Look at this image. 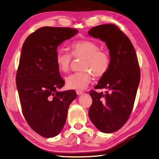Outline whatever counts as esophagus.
Instances as JSON below:
<instances>
[{
  "instance_id": "esophagus-1",
  "label": "esophagus",
  "mask_w": 159,
  "mask_h": 159,
  "mask_svg": "<svg viewBox=\"0 0 159 159\" xmlns=\"http://www.w3.org/2000/svg\"><path fill=\"white\" fill-rule=\"evenodd\" d=\"M76 94L78 95H82V94H83V91H80V90H76Z\"/></svg>"
}]
</instances>
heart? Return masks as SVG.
<instances>
[{
	"label": "heart",
	"instance_id": "b5f03b06",
	"mask_svg": "<svg viewBox=\"0 0 159 159\" xmlns=\"http://www.w3.org/2000/svg\"><path fill=\"white\" fill-rule=\"evenodd\" d=\"M71 54L74 58L82 59L80 71L68 76L66 84L71 89L87 88L92 79V73L95 77L104 75L109 67L110 58L107 52L101 50L99 45L90 40H80L70 46ZM70 53L63 50L57 51L56 63L58 70L63 73L69 71L72 63Z\"/></svg>",
	"mask_w": 159,
	"mask_h": 159
}]
</instances>
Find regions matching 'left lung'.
Here are the masks:
<instances>
[{
    "mask_svg": "<svg viewBox=\"0 0 159 159\" xmlns=\"http://www.w3.org/2000/svg\"><path fill=\"white\" fill-rule=\"evenodd\" d=\"M88 33L105 42L110 55L109 69L95 87L107 91L89 92L93 103L89 116L101 132L112 133L125 124L132 113L140 79L139 64L132 42L114 24L94 27Z\"/></svg>",
    "mask_w": 159,
    "mask_h": 159,
    "instance_id": "8db88e82",
    "label": "left lung"
}]
</instances>
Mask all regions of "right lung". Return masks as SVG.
Instances as JSON below:
<instances>
[{
    "label": "right lung",
    "mask_w": 159,
    "mask_h": 159,
    "mask_svg": "<svg viewBox=\"0 0 159 159\" xmlns=\"http://www.w3.org/2000/svg\"><path fill=\"white\" fill-rule=\"evenodd\" d=\"M78 33L70 27H43L24 42L16 75L23 116L45 138L58 135L66 120L75 90L59 91L65 83L56 63L57 48Z\"/></svg>",
    "instance_id": "right-lung-1"
}]
</instances>
